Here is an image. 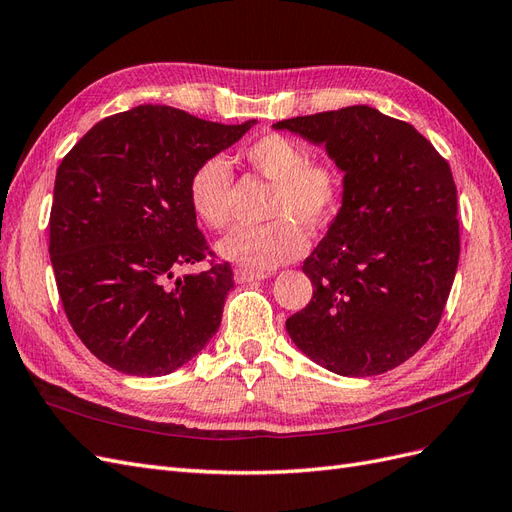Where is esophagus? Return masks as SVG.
<instances>
[{
  "label": "esophagus",
  "mask_w": 512,
  "mask_h": 512,
  "mask_svg": "<svg viewBox=\"0 0 512 512\" xmlns=\"http://www.w3.org/2000/svg\"><path fill=\"white\" fill-rule=\"evenodd\" d=\"M269 277L267 273H254V271H247V269H235V282L237 284H252V282H260Z\"/></svg>",
  "instance_id": "1"
}]
</instances>
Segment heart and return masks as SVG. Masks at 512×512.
Masks as SVG:
<instances>
[{
  "label": "heart",
  "instance_id": "obj_1",
  "mask_svg": "<svg viewBox=\"0 0 512 512\" xmlns=\"http://www.w3.org/2000/svg\"><path fill=\"white\" fill-rule=\"evenodd\" d=\"M245 162L273 183L267 218L273 222L230 232L218 247L220 258L247 271L265 273L297 260L307 250L300 228L322 230L339 211L344 177L331 162H309L303 145L284 134H265L243 151ZM232 168L222 156L200 162L188 183L190 207L213 230L230 222Z\"/></svg>",
  "mask_w": 512,
  "mask_h": 512
}]
</instances>
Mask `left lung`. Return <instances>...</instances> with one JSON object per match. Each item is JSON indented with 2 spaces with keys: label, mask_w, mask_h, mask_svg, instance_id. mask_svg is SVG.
<instances>
[{
  "label": "left lung",
  "mask_w": 512,
  "mask_h": 512,
  "mask_svg": "<svg viewBox=\"0 0 512 512\" xmlns=\"http://www.w3.org/2000/svg\"><path fill=\"white\" fill-rule=\"evenodd\" d=\"M322 145L344 175L342 207L303 262L314 297L286 320L305 356L367 378L436 331L459 262L457 188L423 134L367 104L273 123Z\"/></svg>",
  "instance_id": "left-lung-1"
}]
</instances>
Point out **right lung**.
<instances>
[{
    "label": "right lung",
    "mask_w": 512,
    "mask_h": 512,
    "mask_svg": "<svg viewBox=\"0 0 512 512\" xmlns=\"http://www.w3.org/2000/svg\"><path fill=\"white\" fill-rule=\"evenodd\" d=\"M143 104L96 123L55 177L51 265L74 333L121 374H173L203 350L235 286L230 265L175 277L207 258L188 183L256 126Z\"/></svg>",
    "instance_id": "add662e5"
}]
</instances>
